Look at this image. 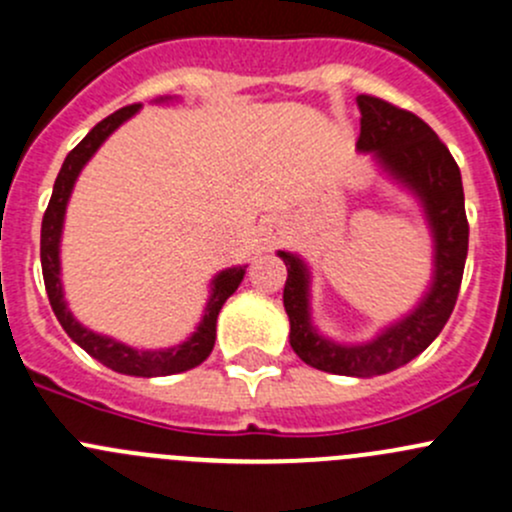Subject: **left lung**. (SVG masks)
<instances>
[{"mask_svg":"<svg viewBox=\"0 0 512 512\" xmlns=\"http://www.w3.org/2000/svg\"><path fill=\"white\" fill-rule=\"evenodd\" d=\"M361 133L356 148L374 153L381 168L423 205L433 235V280L404 319L366 344H337L322 337L309 314V270L297 255L280 250L287 265L285 309L289 344L304 364L339 376H379L409 364L441 334L456 307L468 255V220L461 170L446 143L416 113L376 96H356Z\"/></svg>","mask_w":512,"mask_h":512,"instance_id":"1","label":"left lung"}]
</instances>
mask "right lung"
Masks as SVG:
<instances>
[{
  "label": "right lung",
  "instance_id": "add662e5",
  "mask_svg": "<svg viewBox=\"0 0 512 512\" xmlns=\"http://www.w3.org/2000/svg\"><path fill=\"white\" fill-rule=\"evenodd\" d=\"M160 101H163V98H160ZM138 108H141V103H133V106H126L121 108V111L111 113L108 118H103L101 123H96V126L86 133L84 141L66 156L59 175H56L49 208H46L44 220H41V272H44L46 294H49V302L56 319H59V324L64 327V332L69 334L86 354H91L94 359L101 361L103 366L118 371V374L146 376V379H151V376H170L180 374V371L195 369V366L203 364V361L208 359L215 347V324H218L220 309H223L227 297L240 287L242 277H245V267H227L220 275H215L213 287H210L208 307H205V314L203 319H200L198 329H195L183 344H178V347L156 349V352H138V349L126 347L123 342H116V339L91 332L84 324L76 322L71 309L66 307L64 287H61L59 242L61 230H64L66 203H69L71 190H74V183L76 178H79L81 168L89 163L91 156L101 148V143L106 141L123 121H128Z\"/></svg>",
  "mask_w": 512,
  "mask_h": 512
}]
</instances>
